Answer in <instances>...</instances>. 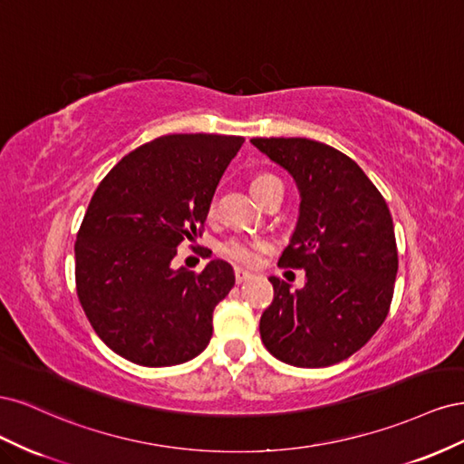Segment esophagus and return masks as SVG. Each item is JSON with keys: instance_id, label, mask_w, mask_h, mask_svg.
I'll return each mask as SVG.
<instances>
[{"instance_id": "34e87169", "label": "esophagus", "mask_w": 464, "mask_h": 464, "mask_svg": "<svg viewBox=\"0 0 464 464\" xmlns=\"http://www.w3.org/2000/svg\"><path fill=\"white\" fill-rule=\"evenodd\" d=\"M234 275H236V283H237V285L246 283V280L251 276V273H249V271H246V269H242V266H236V269H234Z\"/></svg>"}]
</instances>
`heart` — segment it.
<instances>
[{
	"label": "heart",
	"instance_id": "1",
	"mask_svg": "<svg viewBox=\"0 0 464 464\" xmlns=\"http://www.w3.org/2000/svg\"><path fill=\"white\" fill-rule=\"evenodd\" d=\"M273 184H278V178L271 176V174H259L254 179H251V193L256 195V199H259L265 189H269ZM208 217H215V203L208 205L207 210ZM269 247L265 240H247V237H232V240L224 242L222 244V254L227 256L228 259L236 261V263H242V265H256L261 256Z\"/></svg>",
	"mask_w": 464,
	"mask_h": 464
}]
</instances>
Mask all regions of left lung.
<instances>
[{
  "instance_id": "8db88e82",
  "label": "left lung",
  "mask_w": 464,
  "mask_h": 464,
  "mask_svg": "<svg viewBox=\"0 0 464 464\" xmlns=\"http://www.w3.org/2000/svg\"><path fill=\"white\" fill-rule=\"evenodd\" d=\"M251 145L296 181L298 222L278 265L305 271L300 290L269 276L275 298L259 321L261 341L290 366H333L387 317L399 269L389 207L362 168L325 143L259 137Z\"/></svg>"
}]
</instances>
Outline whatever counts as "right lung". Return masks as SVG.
I'll return each mask as SVG.
<instances>
[{
    "instance_id": "1",
    "label": "right lung",
    "mask_w": 464,
    "mask_h": 464,
    "mask_svg": "<svg viewBox=\"0 0 464 464\" xmlns=\"http://www.w3.org/2000/svg\"><path fill=\"white\" fill-rule=\"evenodd\" d=\"M242 143L234 135H164L123 157L96 188L75 242L77 296L121 358L166 368L207 348L234 269L213 259L195 275L172 261L205 224Z\"/></svg>"
}]
</instances>
